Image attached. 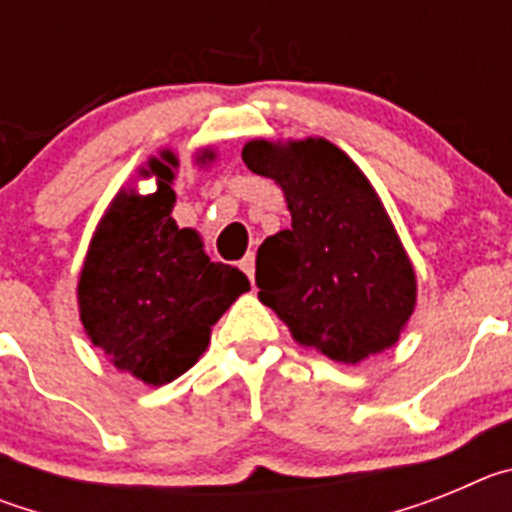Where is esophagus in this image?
Instances as JSON below:
<instances>
[{"label":"esophagus","mask_w":512,"mask_h":512,"mask_svg":"<svg viewBox=\"0 0 512 512\" xmlns=\"http://www.w3.org/2000/svg\"><path fill=\"white\" fill-rule=\"evenodd\" d=\"M238 266H241L243 274H246V277L253 282V271H256V256H253V253H246Z\"/></svg>","instance_id":"esophagus-1"}]
</instances>
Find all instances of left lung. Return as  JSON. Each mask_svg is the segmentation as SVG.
Listing matches in <instances>:
<instances>
[{"instance_id": "1", "label": "left lung", "mask_w": 512, "mask_h": 512, "mask_svg": "<svg viewBox=\"0 0 512 512\" xmlns=\"http://www.w3.org/2000/svg\"><path fill=\"white\" fill-rule=\"evenodd\" d=\"M243 161L284 189L292 212V228L259 248V300L333 361L390 348L413 315L415 274L359 166L323 138L251 140Z\"/></svg>"}]
</instances>
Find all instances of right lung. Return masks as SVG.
<instances>
[{
  "mask_svg": "<svg viewBox=\"0 0 512 512\" xmlns=\"http://www.w3.org/2000/svg\"><path fill=\"white\" fill-rule=\"evenodd\" d=\"M161 158L151 161L158 192L112 202L79 279L81 323L94 346L153 387L205 354L210 328L248 289L243 271L210 261L200 235L174 223L176 158Z\"/></svg>",
  "mask_w": 512,
  "mask_h": 512,
  "instance_id": "right-lung-1",
  "label": "right lung"
}]
</instances>
